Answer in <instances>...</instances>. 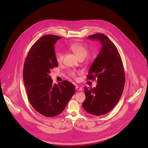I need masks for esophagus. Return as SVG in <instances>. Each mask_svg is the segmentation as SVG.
I'll return each mask as SVG.
<instances>
[{"instance_id":"1","label":"esophagus","mask_w":148,"mask_h":148,"mask_svg":"<svg viewBox=\"0 0 148 148\" xmlns=\"http://www.w3.org/2000/svg\"><path fill=\"white\" fill-rule=\"evenodd\" d=\"M76 89L77 90H79V91H82V87H80V86H76Z\"/></svg>"}]
</instances>
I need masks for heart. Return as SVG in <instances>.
Wrapping results in <instances>:
<instances>
[{
    "instance_id": "1",
    "label": "heart",
    "mask_w": 148,
    "mask_h": 148,
    "mask_svg": "<svg viewBox=\"0 0 148 148\" xmlns=\"http://www.w3.org/2000/svg\"><path fill=\"white\" fill-rule=\"evenodd\" d=\"M69 48L79 58V59L84 58L88 55V49L81 43L75 42L71 44ZM55 59L58 64H61L63 61L64 55L62 52H58L55 54ZM69 75L71 77L76 79V73L74 71H70Z\"/></svg>"
}]
</instances>
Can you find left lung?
<instances>
[{
  "label": "left lung",
  "mask_w": 148,
  "mask_h": 148,
  "mask_svg": "<svg viewBox=\"0 0 148 148\" xmlns=\"http://www.w3.org/2000/svg\"><path fill=\"white\" fill-rule=\"evenodd\" d=\"M97 40L102 48L89 68L87 79L97 81L96 86L84 87L85 100L83 107L89 113L101 116L110 112L119 102L124 90L125 76L119 51L103 34L88 36Z\"/></svg>",
  "instance_id": "8db88e82"
}]
</instances>
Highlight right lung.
<instances>
[{"mask_svg": "<svg viewBox=\"0 0 148 148\" xmlns=\"http://www.w3.org/2000/svg\"><path fill=\"white\" fill-rule=\"evenodd\" d=\"M61 37L44 35L31 47L25 58L23 79L28 101L40 114L52 117L60 114L75 93L68 81L53 84L50 70L58 66L54 45Z\"/></svg>", "mask_w": 148, "mask_h": 148, "instance_id": "1", "label": "right lung"}]
</instances>
